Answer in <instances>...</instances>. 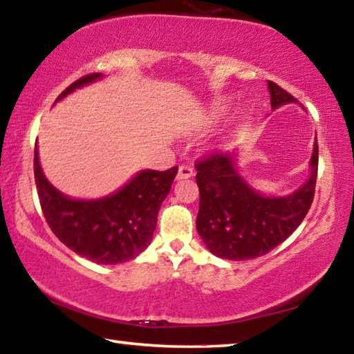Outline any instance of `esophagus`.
Returning a JSON list of instances; mask_svg holds the SVG:
<instances>
[{"label":"esophagus","mask_w":354,"mask_h":354,"mask_svg":"<svg viewBox=\"0 0 354 354\" xmlns=\"http://www.w3.org/2000/svg\"><path fill=\"white\" fill-rule=\"evenodd\" d=\"M195 175V170H194V167H190V165H181L179 167V170H178V179H189V178H192Z\"/></svg>","instance_id":"34e87169"}]
</instances>
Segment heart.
<instances>
[{"mask_svg":"<svg viewBox=\"0 0 354 354\" xmlns=\"http://www.w3.org/2000/svg\"><path fill=\"white\" fill-rule=\"evenodd\" d=\"M225 113V107L223 106H214L212 112H211V118L212 120H218L221 115Z\"/></svg>","mask_w":354,"mask_h":354,"instance_id":"obj_1","label":"heart"}]
</instances>
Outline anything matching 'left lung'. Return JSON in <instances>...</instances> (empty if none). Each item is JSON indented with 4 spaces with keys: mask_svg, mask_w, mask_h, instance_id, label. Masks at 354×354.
Here are the masks:
<instances>
[{
    "mask_svg": "<svg viewBox=\"0 0 354 354\" xmlns=\"http://www.w3.org/2000/svg\"><path fill=\"white\" fill-rule=\"evenodd\" d=\"M272 109L295 103L289 92L267 81ZM200 189L196 230L212 254L245 261L267 254L284 242L313 205L319 169V143H314L310 175L303 187L287 196H263L239 175L236 153H212L195 164Z\"/></svg>",
    "mask_w": 354,
    "mask_h": 354,
    "instance_id": "1",
    "label": "left lung"
}]
</instances>
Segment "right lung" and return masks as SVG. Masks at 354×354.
I'll list each match as a JSON object with an SVG mask.
<instances>
[{"label":"right lung","mask_w":354,"mask_h":354,"mask_svg":"<svg viewBox=\"0 0 354 354\" xmlns=\"http://www.w3.org/2000/svg\"><path fill=\"white\" fill-rule=\"evenodd\" d=\"M100 77V73L80 77L56 101ZM176 173L178 167L165 171L142 170L109 196L73 200L50 184L41 171L37 147L34 149V178L48 226L76 254L104 266L134 259L148 247L160 205L169 195Z\"/></svg>","instance_id":"right-lung-1"}]
</instances>
